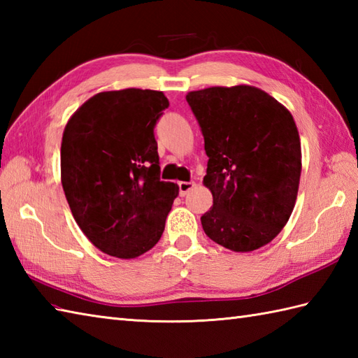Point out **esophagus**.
I'll return each instance as SVG.
<instances>
[{
  "mask_svg": "<svg viewBox=\"0 0 358 358\" xmlns=\"http://www.w3.org/2000/svg\"><path fill=\"white\" fill-rule=\"evenodd\" d=\"M195 186L194 181H180L178 189H180V195H186L191 189Z\"/></svg>",
  "mask_w": 358,
  "mask_h": 358,
  "instance_id": "34e87169",
  "label": "esophagus"
}]
</instances>
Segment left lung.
I'll use <instances>...</instances> for the list:
<instances>
[{
    "mask_svg": "<svg viewBox=\"0 0 358 358\" xmlns=\"http://www.w3.org/2000/svg\"><path fill=\"white\" fill-rule=\"evenodd\" d=\"M186 100L209 157L203 183L214 204L201 217L204 232L235 252L268 245L299 192L301 146L291 112L252 86L195 90Z\"/></svg>",
    "mask_w": 358,
    "mask_h": 358,
    "instance_id": "left-lung-1",
    "label": "left lung"
}]
</instances>
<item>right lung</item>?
I'll return each mask as SVG.
<instances>
[{"label": "right lung", "instance_id": "obj_1", "mask_svg": "<svg viewBox=\"0 0 358 358\" xmlns=\"http://www.w3.org/2000/svg\"><path fill=\"white\" fill-rule=\"evenodd\" d=\"M169 101L143 89L94 95L67 121L62 183L75 222L94 246L135 258L162 238L178 186L159 178L154 129Z\"/></svg>", "mask_w": 358, "mask_h": 358}]
</instances>
